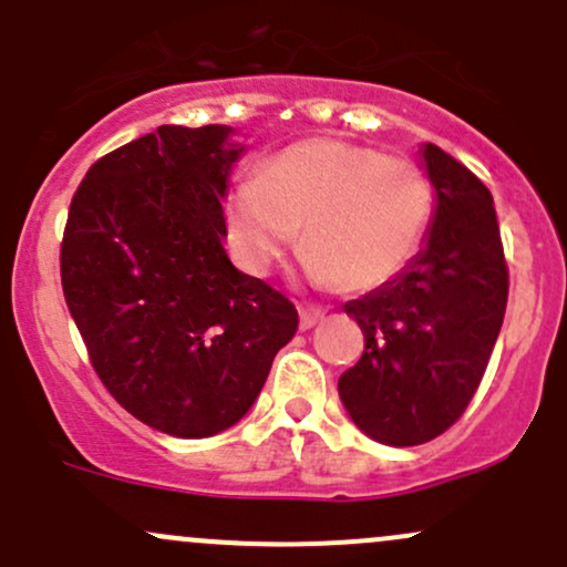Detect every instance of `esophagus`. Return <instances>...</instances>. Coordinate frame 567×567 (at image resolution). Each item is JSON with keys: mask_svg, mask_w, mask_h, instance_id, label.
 Returning <instances> with one entry per match:
<instances>
[{"mask_svg": "<svg viewBox=\"0 0 567 567\" xmlns=\"http://www.w3.org/2000/svg\"><path fill=\"white\" fill-rule=\"evenodd\" d=\"M298 315H301V331H309V328H315L326 317V312L317 307H298Z\"/></svg>", "mask_w": 567, "mask_h": 567, "instance_id": "34e87169", "label": "esophagus"}]
</instances>
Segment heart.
<instances>
[{"label":"heart","instance_id":"1","mask_svg":"<svg viewBox=\"0 0 567 567\" xmlns=\"http://www.w3.org/2000/svg\"><path fill=\"white\" fill-rule=\"evenodd\" d=\"M433 213V179L414 161L354 142L307 140L236 185L228 231L245 269L266 274L301 228L309 277L365 293L412 264Z\"/></svg>","mask_w":567,"mask_h":567}]
</instances>
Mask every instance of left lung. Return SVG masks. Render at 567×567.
<instances>
[{"mask_svg":"<svg viewBox=\"0 0 567 567\" xmlns=\"http://www.w3.org/2000/svg\"><path fill=\"white\" fill-rule=\"evenodd\" d=\"M422 158L439 196L425 250L344 307L365 347L339 377V395L354 425L390 446L425 444L463 416L508 301L493 193L431 142Z\"/></svg>","mask_w":567,"mask_h":567,"instance_id":"obj_1","label":"left lung"}]
</instances>
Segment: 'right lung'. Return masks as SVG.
I'll list each match as a JSON object with an SVG mask.
<instances>
[{"label":"right lung","mask_w":567,"mask_h":567,"mask_svg":"<svg viewBox=\"0 0 567 567\" xmlns=\"http://www.w3.org/2000/svg\"><path fill=\"white\" fill-rule=\"evenodd\" d=\"M228 126H161L96 161L74 190L61 288L110 395L179 439L231 427L298 312L223 250Z\"/></svg>","instance_id":"1"}]
</instances>
